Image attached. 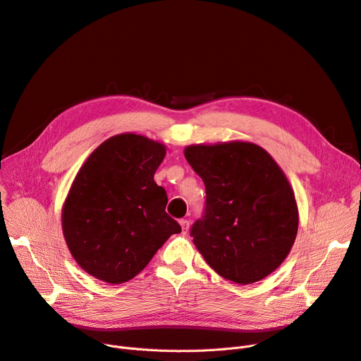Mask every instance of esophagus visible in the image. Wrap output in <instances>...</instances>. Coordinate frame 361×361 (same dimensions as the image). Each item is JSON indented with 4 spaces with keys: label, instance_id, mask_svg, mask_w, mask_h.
I'll return each instance as SVG.
<instances>
[{
    "label": "esophagus",
    "instance_id": "obj_1",
    "mask_svg": "<svg viewBox=\"0 0 361 361\" xmlns=\"http://www.w3.org/2000/svg\"><path fill=\"white\" fill-rule=\"evenodd\" d=\"M180 226H181L183 233L185 235V233H187V231H188V228H190V222H188L187 219H181V221H180Z\"/></svg>",
    "mask_w": 361,
    "mask_h": 361
}]
</instances>
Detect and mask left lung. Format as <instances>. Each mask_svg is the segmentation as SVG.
Here are the masks:
<instances>
[{
  "instance_id": "1",
  "label": "left lung",
  "mask_w": 361,
  "mask_h": 361,
  "mask_svg": "<svg viewBox=\"0 0 361 361\" xmlns=\"http://www.w3.org/2000/svg\"><path fill=\"white\" fill-rule=\"evenodd\" d=\"M184 157L206 187V209L190 233L225 280L251 284L289 255L299 226L295 191L273 157L252 142L188 145Z\"/></svg>"
}]
</instances>
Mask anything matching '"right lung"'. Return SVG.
Wrapping results in <instances>:
<instances>
[{
    "mask_svg": "<svg viewBox=\"0 0 361 361\" xmlns=\"http://www.w3.org/2000/svg\"><path fill=\"white\" fill-rule=\"evenodd\" d=\"M164 143L136 133L104 140L85 159L62 207L69 252L90 276L110 284L129 281L181 226L154 181Z\"/></svg>",
    "mask_w": 361,
    "mask_h": 361,
    "instance_id": "right-lung-1",
    "label": "right lung"
}]
</instances>
